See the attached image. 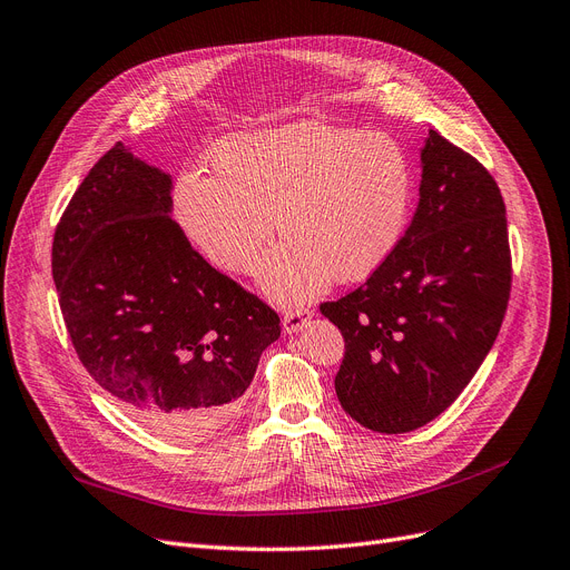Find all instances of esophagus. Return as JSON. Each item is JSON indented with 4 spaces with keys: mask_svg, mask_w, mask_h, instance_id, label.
Instances as JSON below:
<instances>
[{
    "mask_svg": "<svg viewBox=\"0 0 570 570\" xmlns=\"http://www.w3.org/2000/svg\"><path fill=\"white\" fill-rule=\"evenodd\" d=\"M311 311L308 308H294V311H287L283 315V332L285 334H296L302 332L306 327V322L311 320Z\"/></svg>",
    "mask_w": 570,
    "mask_h": 570,
    "instance_id": "1",
    "label": "esophagus"
}]
</instances>
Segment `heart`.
Wrapping results in <instances>:
<instances>
[{
	"label": "heart",
	"instance_id": "heart-1",
	"mask_svg": "<svg viewBox=\"0 0 570 570\" xmlns=\"http://www.w3.org/2000/svg\"><path fill=\"white\" fill-rule=\"evenodd\" d=\"M210 171L183 174L176 220L204 259L246 276L274 236L262 287L304 304L334 278L357 283L396 250L413 206V171L383 131L320 120L243 131L210 153Z\"/></svg>",
	"mask_w": 570,
	"mask_h": 570
}]
</instances>
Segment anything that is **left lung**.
<instances>
[{
    "instance_id": "left-lung-1",
    "label": "left lung",
    "mask_w": 570,
    "mask_h": 570,
    "mask_svg": "<svg viewBox=\"0 0 570 570\" xmlns=\"http://www.w3.org/2000/svg\"><path fill=\"white\" fill-rule=\"evenodd\" d=\"M411 227L371 278L322 304L343 334V411L377 433L439 417L492 350L510 296L505 204L475 157L429 129Z\"/></svg>"
}]
</instances>
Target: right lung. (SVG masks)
Here are the masks:
<instances>
[{"instance_id":"add662e5","label":"right lung","mask_w":570,"mask_h":570,"mask_svg":"<svg viewBox=\"0 0 570 570\" xmlns=\"http://www.w3.org/2000/svg\"><path fill=\"white\" fill-rule=\"evenodd\" d=\"M171 208V176L116 144L62 213L52 281L95 381L155 433L197 439L234 417L281 317L189 246Z\"/></svg>"}]
</instances>
